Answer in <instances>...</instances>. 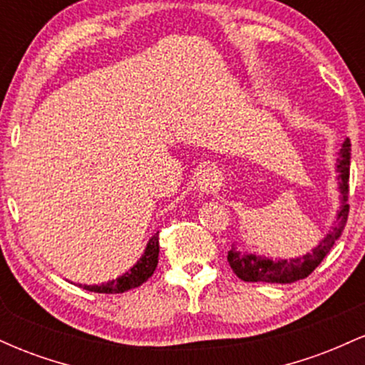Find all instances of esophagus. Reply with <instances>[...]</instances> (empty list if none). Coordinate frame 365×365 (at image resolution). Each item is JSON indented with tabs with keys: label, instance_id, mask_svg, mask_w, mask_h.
Wrapping results in <instances>:
<instances>
[{
	"label": "esophagus",
	"instance_id": "34e87169",
	"mask_svg": "<svg viewBox=\"0 0 365 365\" xmlns=\"http://www.w3.org/2000/svg\"><path fill=\"white\" fill-rule=\"evenodd\" d=\"M217 182H220V178H217V171L215 168L202 170L199 177H197V190L200 194H209V192L215 190Z\"/></svg>",
	"mask_w": 365,
	"mask_h": 365
}]
</instances>
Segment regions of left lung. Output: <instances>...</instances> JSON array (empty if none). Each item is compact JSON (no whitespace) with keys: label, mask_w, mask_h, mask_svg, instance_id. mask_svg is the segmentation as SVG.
<instances>
[{"label":"left lung","mask_w":365,"mask_h":365,"mask_svg":"<svg viewBox=\"0 0 365 365\" xmlns=\"http://www.w3.org/2000/svg\"><path fill=\"white\" fill-rule=\"evenodd\" d=\"M350 140L345 139L341 149L338 150L336 173H338V190H340V209L336 212L333 228L326 233L324 238L317 244L311 252L292 259H278L273 261L264 255L252 252H240L235 247L228 252V262L233 273L244 282H264V283H293L307 278L309 274L319 266L322 259L333 249L334 242L341 237L343 228L349 217V178H350Z\"/></svg>","instance_id":"8db88e82"}]
</instances>
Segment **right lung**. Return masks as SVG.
<instances>
[{"label": "right lung", "instance_id": "add662e5", "mask_svg": "<svg viewBox=\"0 0 365 365\" xmlns=\"http://www.w3.org/2000/svg\"><path fill=\"white\" fill-rule=\"evenodd\" d=\"M158 255H159V232H156L149 238L142 257L133 264L132 267H130L127 273H123L116 279H111V282L103 283V284H83V288L96 293H123V292L132 290V288L140 287L142 283L148 282L150 276H153L154 269H156Z\"/></svg>", "mask_w": 365, "mask_h": 365}]
</instances>
